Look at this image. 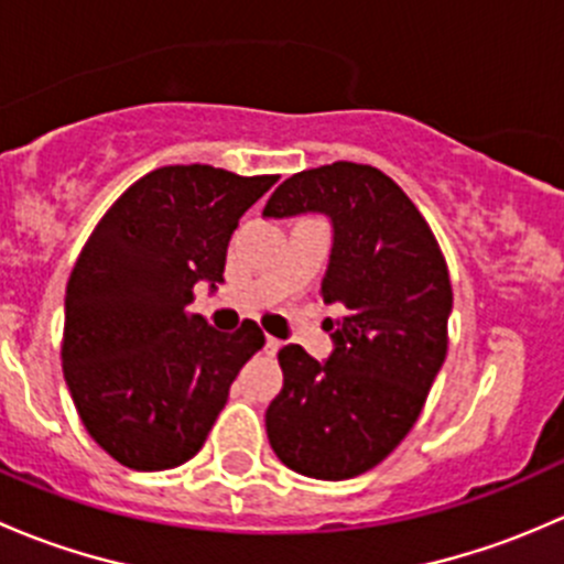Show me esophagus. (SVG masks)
Listing matches in <instances>:
<instances>
[{
    "mask_svg": "<svg viewBox=\"0 0 564 564\" xmlns=\"http://www.w3.org/2000/svg\"><path fill=\"white\" fill-rule=\"evenodd\" d=\"M264 349H267V355H275V351L281 349V340H278V338H272V335H267V340H264Z\"/></svg>",
    "mask_w": 564,
    "mask_h": 564,
    "instance_id": "obj_1",
    "label": "esophagus"
}]
</instances>
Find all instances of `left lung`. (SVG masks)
<instances>
[{"label":"left lung","mask_w":564,"mask_h":564,"mask_svg":"<svg viewBox=\"0 0 564 564\" xmlns=\"http://www.w3.org/2000/svg\"><path fill=\"white\" fill-rule=\"evenodd\" d=\"M333 224L322 297L333 355L278 351L283 390L267 409L275 456L305 477L349 480L382 464L417 423L447 355L453 289L434 231L373 166L338 161L289 176L264 218Z\"/></svg>","instance_id":"obj_1"}]
</instances>
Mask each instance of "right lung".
<instances>
[{
  "instance_id": "right-lung-1",
  "label": "right lung",
  "mask_w": 564,
  "mask_h": 564,
  "mask_svg": "<svg viewBox=\"0 0 564 564\" xmlns=\"http://www.w3.org/2000/svg\"><path fill=\"white\" fill-rule=\"evenodd\" d=\"M275 182L202 163L155 169L111 204L78 256L65 292V382L89 436L128 469L196 456L264 346L250 318L229 335L187 305L198 281L224 283L237 224Z\"/></svg>"
}]
</instances>
